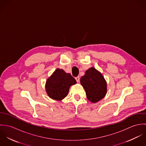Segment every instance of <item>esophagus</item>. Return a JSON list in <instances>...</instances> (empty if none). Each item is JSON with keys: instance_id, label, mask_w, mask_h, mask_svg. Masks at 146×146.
Segmentation results:
<instances>
[{"instance_id": "34e87169", "label": "esophagus", "mask_w": 146, "mask_h": 146, "mask_svg": "<svg viewBox=\"0 0 146 146\" xmlns=\"http://www.w3.org/2000/svg\"><path fill=\"white\" fill-rule=\"evenodd\" d=\"M75 79H76V80L77 81L78 83H79V82H80V78H79V76L76 77V78H75Z\"/></svg>"}]
</instances>
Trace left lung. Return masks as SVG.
<instances>
[{
  "label": "left lung",
  "instance_id": "8db88e82",
  "mask_svg": "<svg viewBox=\"0 0 146 146\" xmlns=\"http://www.w3.org/2000/svg\"><path fill=\"white\" fill-rule=\"evenodd\" d=\"M86 98L92 103H97L107 93V82L102 74L94 67L87 70L80 79Z\"/></svg>",
  "mask_w": 146,
  "mask_h": 146
}]
</instances>
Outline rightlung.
<instances>
[{
    "mask_svg": "<svg viewBox=\"0 0 146 146\" xmlns=\"http://www.w3.org/2000/svg\"><path fill=\"white\" fill-rule=\"evenodd\" d=\"M75 84L76 80L70 74L57 68L47 79L45 87L49 98L60 101L68 95L70 86Z\"/></svg>",
    "mask_w": 146,
    "mask_h": 146,
    "instance_id": "add662e5",
    "label": "right lung"
}]
</instances>
